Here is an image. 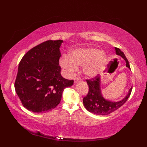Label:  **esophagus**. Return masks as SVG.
<instances>
[{"instance_id": "34e87169", "label": "esophagus", "mask_w": 147, "mask_h": 147, "mask_svg": "<svg viewBox=\"0 0 147 147\" xmlns=\"http://www.w3.org/2000/svg\"><path fill=\"white\" fill-rule=\"evenodd\" d=\"M74 83H77V82H78L79 81L81 80V79L80 78H74Z\"/></svg>"}]
</instances>
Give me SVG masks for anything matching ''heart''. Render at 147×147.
I'll use <instances>...</instances> for the list:
<instances>
[{"label":"heart","instance_id":"b5f03b06","mask_svg":"<svg viewBox=\"0 0 147 147\" xmlns=\"http://www.w3.org/2000/svg\"><path fill=\"white\" fill-rule=\"evenodd\" d=\"M106 60V54L95 48H80L73 50L69 57L64 55L59 64L69 73L77 70L76 65L84 67L83 71L89 78H94L101 73Z\"/></svg>","mask_w":147,"mask_h":147}]
</instances>
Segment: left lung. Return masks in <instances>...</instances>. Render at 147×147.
Instances as JSON below:
<instances>
[{
  "instance_id": "left-lung-1",
  "label": "left lung",
  "mask_w": 147,
  "mask_h": 147,
  "mask_svg": "<svg viewBox=\"0 0 147 147\" xmlns=\"http://www.w3.org/2000/svg\"><path fill=\"white\" fill-rule=\"evenodd\" d=\"M115 49L117 55L121 56L125 60L126 63V66L130 69L129 61L124 53L121 51L119 48H115ZM86 82L89 86V92L88 95L83 98V103L88 111L96 115H108L119 109L126 102L132 90V86L129 90L128 94L121 101L112 102L106 100L102 95L101 86H100L101 78L99 74L92 79L86 80Z\"/></svg>"
}]
</instances>
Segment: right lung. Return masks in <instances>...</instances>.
Returning a JSON list of instances; mask_svg holds the SVG:
<instances>
[{
  "label": "right lung",
  "mask_w": 147,
  "mask_h": 147,
  "mask_svg": "<svg viewBox=\"0 0 147 147\" xmlns=\"http://www.w3.org/2000/svg\"><path fill=\"white\" fill-rule=\"evenodd\" d=\"M63 40H47L28 51L20 61L15 89L28 110L43 113L59 104L65 88L74 80L61 74L59 48Z\"/></svg>",
  "instance_id": "1"
}]
</instances>
